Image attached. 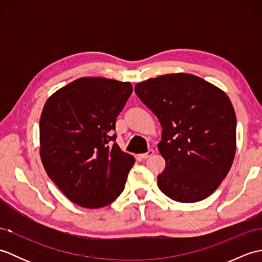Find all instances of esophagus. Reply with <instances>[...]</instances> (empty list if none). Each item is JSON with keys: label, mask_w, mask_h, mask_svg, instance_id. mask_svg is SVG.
Listing matches in <instances>:
<instances>
[{"label": "esophagus", "mask_w": 262, "mask_h": 262, "mask_svg": "<svg viewBox=\"0 0 262 262\" xmlns=\"http://www.w3.org/2000/svg\"><path fill=\"white\" fill-rule=\"evenodd\" d=\"M154 154V151L153 149H149L148 152H146V153H143V154H140L138 155V157H140L141 159H143V160H146V159H148L149 157H152V155Z\"/></svg>", "instance_id": "1"}]
</instances>
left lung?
Listing matches in <instances>:
<instances>
[{
	"label": "left lung",
	"mask_w": 262,
	"mask_h": 262,
	"mask_svg": "<svg viewBox=\"0 0 262 262\" xmlns=\"http://www.w3.org/2000/svg\"><path fill=\"white\" fill-rule=\"evenodd\" d=\"M135 92L162 126L158 148L165 169L158 176L160 190L179 203L210 196L236 151V116L227 94L187 73L140 82Z\"/></svg>",
	"instance_id": "1"
}]
</instances>
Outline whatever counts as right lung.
Segmentation results:
<instances>
[{"label":"right lung","instance_id":"obj_1","mask_svg":"<svg viewBox=\"0 0 262 262\" xmlns=\"http://www.w3.org/2000/svg\"><path fill=\"white\" fill-rule=\"evenodd\" d=\"M129 82L81 77L60 88L43 105L40 159L48 177L71 202L85 208L111 204L135 163L113 133L130 97Z\"/></svg>","mask_w":262,"mask_h":262}]
</instances>
